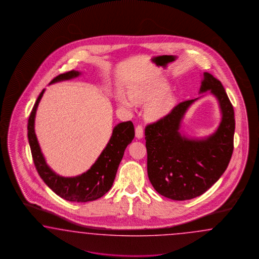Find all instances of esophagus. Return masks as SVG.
<instances>
[{
	"label": "esophagus",
	"instance_id": "1",
	"mask_svg": "<svg viewBox=\"0 0 259 259\" xmlns=\"http://www.w3.org/2000/svg\"><path fill=\"white\" fill-rule=\"evenodd\" d=\"M136 137L138 139H142L143 137V127L141 124L136 127Z\"/></svg>",
	"mask_w": 259,
	"mask_h": 259
}]
</instances>
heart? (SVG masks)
I'll list each match as a JSON object with an SVG mask.
<instances>
[{
	"label": "heart",
	"mask_w": 259,
	"mask_h": 259,
	"mask_svg": "<svg viewBox=\"0 0 259 259\" xmlns=\"http://www.w3.org/2000/svg\"><path fill=\"white\" fill-rule=\"evenodd\" d=\"M169 89L168 83L164 80H155L152 82L138 84L132 87L129 91V97H126L124 95H120L118 97V102L122 108L127 110L133 109L134 102L137 104L141 103H147L155 99L154 102L150 103L146 110V116L150 119H157L161 118L165 115L171 105L170 98L159 99L160 96L164 94Z\"/></svg>",
	"instance_id": "obj_1"
}]
</instances>
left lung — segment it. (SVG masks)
<instances>
[{
  "label": "left lung",
  "instance_id": "8db88e82",
  "mask_svg": "<svg viewBox=\"0 0 259 259\" xmlns=\"http://www.w3.org/2000/svg\"><path fill=\"white\" fill-rule=\"evenodd\" d=\"M218 99L222 118L214 133L204 139L182 136L181 120L195 100L179 103L163 118L145 127L147 172L153 187L172 200L201 196L220 180L234 151L235 112L222 83L204 72L199 93Z\"/></svg>",
  "mask_w": 259,
  "mask_h": 259
}]
</instances>
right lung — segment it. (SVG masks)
Instances as JSON below:
<instances>
[{
    "mask_svg": "<svg viewBox=\"0 0 259 259\" xmlns=\"http://www.w3.org/2000/svg\"><path fill=\"white\" fill-rule=\"evenodd\" d=\"M79 75L78 71H68L57 76L49 84L76 78ZM45 90L40 92L35 102L27 123V137L35 167L47 186L63 199L72 202L96 200L104 196L113 185L126 147L132 142L135 137L133 122L130 120L120 122L113 129L109 142L87 172L74 178L61 177L47 164L34 129L36 111Z\"/></svg>",
    "mask_w": 259,
    "mask_h": 259,
    "instance_id": "add662e5",
    "label": "right lung"
}]
</instances>
